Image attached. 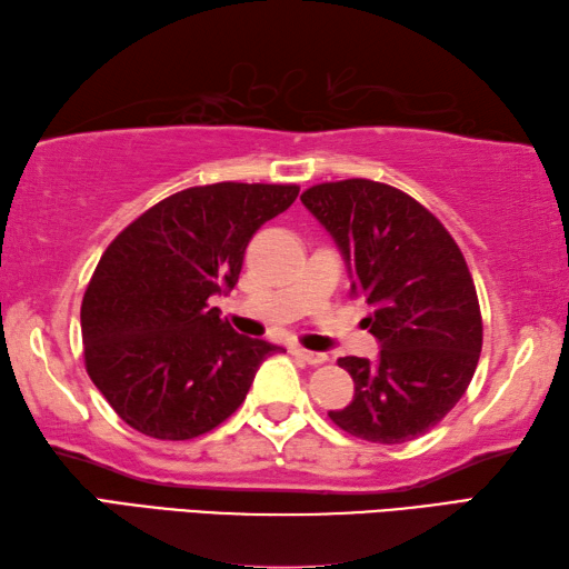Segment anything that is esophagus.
<instances>
[{"label": "esophagus", "mask_w": 569, "mask_h": 569, "mask_svg": "<svg viewBox=\"0 0 569 569\" xmlns=\"http://www.w3.org/2000/svg\"><path fill=\"white\" fill-rule=\"evenodd\" d=\"M293 355L296 358L300 360V362H306V365H322L328 360V355H322V352H310V350H303V348H296L293 350Z\"/></svg>", "instance_id": "esophagus-1"}]
</instances>
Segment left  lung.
Segmentation results:
<instances>
[{"instance_id": "8db88e82", "label": "left lung", "mask_w": 569, "mask_h": 569, "mask_svg": "<svg viewBox=\"0 0 569 569\" xmlns=\"http://www.w3.org/2000/svg\"><path fill=\"white\" fill-rule=\"evenodd\" d=\"M300 202L336 239L350 296L380 358H340L355 382L348 407L328 411L352 437L405 443L427 433L463 397L483 345L473 278L441 221L402 189L372 180L322 182Z\"/></svg>"}]
</instances>
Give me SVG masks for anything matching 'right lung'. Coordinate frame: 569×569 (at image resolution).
Here are the masks:
<instances>
[{
  "mask_svg": "<svg viewBox=\"0 0 569 569\" xmlns=\"http://www.w3.org/2000/svg\"><path fill=\"white\" fill-rule=\"evenodd\" d=\"M298 189L189 187L110 241L86 288L81 336L86 370L126 425L184 441L241 407L278 348L239 336L209 298L237 286L251 237L296 202Z\"/></svg>",
  "mask_w": 569,
  "mask_h": 569,
  "instance_id": "add662e5",
  "label": "right lung"
}]
</instances>
